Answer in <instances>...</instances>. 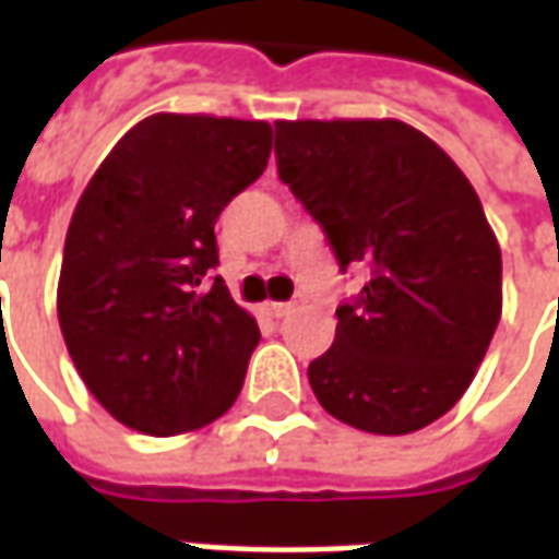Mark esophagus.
Wrapping results in <instances>:
<instances>
[{
  "label": "esophagus",
  "mask_w": 559,
  "mask_h": 559,
  "mask_svg": "<svg viewBox=\"0 0 559 559\" xmlns=\"http://www.w3.org/2000/svg\"><path fill=\"white\" fill-rule=\"evenodd\" d=\"M263 311L269 318H287V314L294 311V306H290V302H265Z\"/></svg>",
  "instance_id": "obj_1"
}]
</instances>
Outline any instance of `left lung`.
Wrapping results in <instances>:
<instances>
[{
	"mask_svg": "<svg viewBox=\"0 0 559 559\" xmlns=\"http://www.w3.org/2000/svg\"><path fill=\"white\" fill-rule=\"evenodd\" d=\"M278 174L340 269L370 281L309 364L318 404L370 435H409L459 404L502 318V250L431 136L397 119L275 121Z\"/></svg>",
	"mask_w": 559,
	"mask_h": 559,
	"instance_id": "8db88e82",
	"label": "left lung"
}]
</instances>
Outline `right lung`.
Here are the masks:
<instances>
[{"instance_id": "add662e5", "label": "right lung", "mask_w": 559, "mask_h": 559, "mask_svg": "<svg viewBox=\"0 0 559 559\" xmlns=\"http://www.w3.org/2000/svg\"><path fill=\"white\" fill-rule=\"evenodd\" d=\"M269 152V121L155 112L85 186L57 318L79 376L121 425L168 438L235 404L260 328L226 281H204L219 263L216 216L263 174Z\"/></svg>"}]
</instances>
